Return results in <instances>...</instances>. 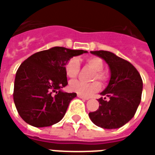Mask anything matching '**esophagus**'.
Wrapping results in <instances>:
<instances>
[{
	"mask_svg": "<svg viewBox=\"0 0 155 155\" xmlns=\"http://www.w3.org/2000/svg\"><path fill=\"white\" fill-rule=\"evenodd\" d=\"M77 97H80V98H81V99H83V100H88V99H89L88 97H83V96L79 95V94H78V95H77Z\"/></svg>",
	"mask_w": 155,
	"mask_h": 155,
	"instance_id": "34e87169",
	"label": "esophagus"
}]
</instances>
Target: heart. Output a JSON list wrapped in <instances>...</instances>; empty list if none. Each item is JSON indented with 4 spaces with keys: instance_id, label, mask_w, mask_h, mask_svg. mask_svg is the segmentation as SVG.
<instances>
[{
    "instance_id": "b5f03b06",
    "label": "heart",
    "mask_w": 155,
    "mask_h": 155,
    "mask_svg": "<svg viewBox=\"0 0 155 155\" xmlns=\"http://www.w3.org/2000/svg\"><path fill=\"white\" fill-rule=\"evenodd\" d=\"M86 64L91 69L97 71L93 80L98 79L100 81H104V74L101 71L104 69V62L98 57H90L86 58ZM80 71V62L76 58H74L69 60L65 65V73L69 78H75ZM100 84L98 82L92 83H84L80 81H72L69 83V89L74 92L83 97H89L100 90Z\"/></svg>"
}]
</instances>
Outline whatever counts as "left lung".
I'll list each match as a JSON object with an SVG mask.
<instances>
[{
  "label": "left lung",
  "mask_w": 155,
  "mask_h": 155,
  "mask_svg": "<svg viewBox=\"0 0 155 155\" xmlns=\"http://www.w3.org/2000/svg\"><path fill=\"white\" fill-rule=\"evenodd\" d=\"M91 53L107 63L110 80L100 93L104 97L98 99L99 108L89 113V118L99 127L117 129L130 121L139 106L143 91L142 78L132 64L113 52L94 51Z\"/></svg>",
  "instance_id": "8db88e82"
}]
</instances>
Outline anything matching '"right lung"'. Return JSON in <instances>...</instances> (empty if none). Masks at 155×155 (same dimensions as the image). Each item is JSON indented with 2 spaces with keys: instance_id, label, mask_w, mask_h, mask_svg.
<instances>
[{
  "instance_id": "add662e5",
  "label": "right lung",
  "mask_w": 155,
  "mask_h": 155,
  "mask_svg": "<svg viewBox=\"0 0 155 155\" xmlns=\"http://www.w3.org/2000/svg\"><path fill=\"white\" fill-rule=\"evenodd\" d=\"M87 51L54 47L25 60L15 76L13 100L21 118L30 126L45 127L59 122L76 93L62 89L68 85L65 65Z\"/></svg>"
}]
</instances>
